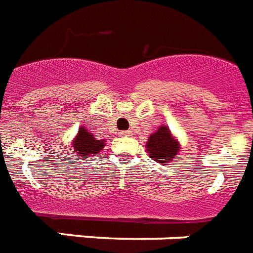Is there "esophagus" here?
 Returning a JSON list of instances; mask_svg holds the SVG:
<instances>
[{
  "mask_svg": "<svg viewBox=\"0 0 253 253\" xmlns=\"http://www.w3.org/2000/svg\"><path fill=\"white\" fill-rule=\"evenodd\" d=\"M130 130H123V132H120V136H123V137H126V136H130Z\"/></svg>",
  "mask_w": 253,
  "mask_h": 253,
  "instance_id": "obj_1",
  "label": "esophagus"
}]
</instances>
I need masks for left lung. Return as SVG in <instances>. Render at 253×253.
<instances>
[{
    "label": "left lung",
    "mask_w": 253,
    "mask_h": 253,
    "mask_svg": "<svg viewBox=\"0 0 253 253\" xmlns=\"http://www.w3.org/2000/svg\"><path fill=\"white\" fill-rule=\"evenodd\" d=\"M146 151L149 157L158 163H169L180 151V143L173 136L169 126L161 125L157 132L150 134L146 142Z\"/></svg>",
    "instance_id": "1"
}]
</instances>
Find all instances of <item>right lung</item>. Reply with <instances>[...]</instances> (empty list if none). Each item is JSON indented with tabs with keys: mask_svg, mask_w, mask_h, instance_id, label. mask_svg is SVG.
Instances as JSON below:
<instances>
[{
	"mask_svg": "<svg viewBox=\"0 0 253 253\" xmlns=\"http://www.w3.org/2000/svg\"><path fill=\"white\" fill-rule=\"evenodd\" d=\"M104 143H106L104 139H96L94 134L90 133V130H87L84 126H81L77 136L73 139L72 149L80 157L86 159L90 155L98 154L104 147Z\"/></svg>",
	"mask_w": 253,
	"mask_h": 253,
	"instance_id": "add662e5",
	"label": "right lung"
}]
</instances>
